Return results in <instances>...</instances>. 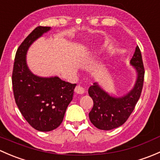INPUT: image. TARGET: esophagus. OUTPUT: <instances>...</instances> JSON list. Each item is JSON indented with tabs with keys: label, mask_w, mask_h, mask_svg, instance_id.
I'll use <instances>...</instances> for the list:
<instances>
[{
	"label": "esophagus",
	"mask_w": 160,
	"mask_h": 160,
	"mask_svg": "<svg viewBox=\"0 0 160 160\" xmlns=\"http://www.w3.org/2000/svg\"><path fill=\"white\" fill-rule=\"evenodd\" d=\"M74 91H75L77 93H79V94H82V93H84L85 90H84V88H83V87L80 86V85L79 84L76 87L75 89H74Z\"/></svg>",
	"instance_id": "34e87169"
}]
</instances>
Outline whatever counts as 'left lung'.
Returning a JSON list of instances; mask_svg holds the SVG:
<instances>
[{
    "label": "left lung",
    "mask_w": 160,
    "mask_h": 160,
    "mask_svg": "<svg viewBox=\"0 0 160 160\" xmlns=\"http://www.w3.org/2000/svg\"><path fill=\"white\" fill-rule=\"evenodd\" d=\"M137 71V80L133 89L122 98H114L101 89L97 83L90 87L88 93L93 101L89 118L96 128L111 130L123 125L135 109L141 96L144 83L145 69L140 49L136 46L130 61Z\"/></svg>",
    "instance_id": "8db88e82"
}]
</instances>
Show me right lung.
I'll return each mask as SVG.
<instances>
[{
	"label": "right lung",
	"instance_id": "add662e5",
	"mask_svg": "<svg viewBox=\"0 0 160 160\" xmlns=\"http://www.w3.org/2000/svg\"><path fill=\"white\" fill-rule=\"evenodd\" d=\"M49 30L50 27L38 26L26 37L16 52L12 72L16 104L28 123L40 132H49L60 125L77 85L58 77L35 76L27 66L26 53L29 46Z\"/></svg>",
	"mask_w": 160,
	"mask_h": 160
}]
</instances>
